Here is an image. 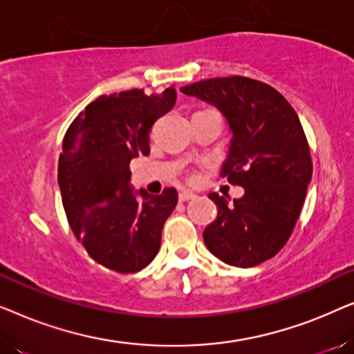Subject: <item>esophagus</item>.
Instances as JSON below:
<instances>
[{
    "label": "esophagus",
    "instance_id": "esophagus-1",
    "mask_svg": "<svg viewBox=\"0 0 354 354\" xmlns=\"http://www.w3.org/2000/svg\"><path fill=\"white\" fill-rule=\"evenodd\" d=\"M196 195L193 192H188V190H183V192H180L178 193V200L180 201H188V200H193V198H195Z\"/></svg>",
    "mask_w": 354,
    "mask_h": 354
}]
</instances>
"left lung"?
I'll use <instances>...</instances> for the list:
<instances>
[{
    "mask_svg": "<svg viewBox=\"0 0 354 354\" xmlns=\"http://www.w3.org/2000/svg\"><path fill=\"white\" fill-rule=\"evenodd\" d=\"M180 91L224 115L232 138L221 176L245 188L232 205L209 193L217 217L203 239L222 263L253 268L287 243L311 183V153L301 122L277 90L246 77L207 79Z\"/></svg>",
    "mask_w": 354,
    "mask_h": 354,
    "instance_id": "left-lung-1",
    "label": "left lung"
}]
</instances>
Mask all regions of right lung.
<instances>
[{
	"label": "right lung",
	"instance_id": "obj_1",
	"mask_svg": "<svg viewBox=\"0 0 354 354\" xmlns=\"http://www.w3.org/2000/svg\"><path fill=\"white\" fill-rule=\"evenodd\" d=\"M176 100L174 86L159 95H103L77 115L62 142L57 183L67 221L86 253L115 272H138L151 263L177 205L176 188L156 196L135 190L129 171L132 159L149 154L151 125Z\"/></svg>",
	"mask_w": 354,
	"mask_h": 354
}]
</instances>
